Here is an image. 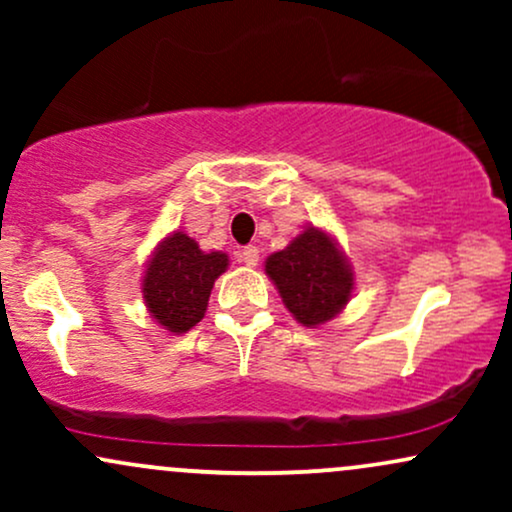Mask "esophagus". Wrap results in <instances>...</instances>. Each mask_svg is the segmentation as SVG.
I'll use <instances>...</instances> for the list:
<instances>
[{
  "mask_svg": "<svg viewBox=\"0 0 512 512\" xmlns=\"http://www.w3.org/2000/svg\"><path fill=\"white\" fill-rule=\"evenodd\" d=\"M240 262L248 264V267H255V264L260 262V252H257V248H252V245H248V248L240 250Z\"/></svg>",
  "mask_w": 512,
  "mask_h": 512,
  "instance_id": "34e87169",
  "label": "esophagus"
}]
</instances>
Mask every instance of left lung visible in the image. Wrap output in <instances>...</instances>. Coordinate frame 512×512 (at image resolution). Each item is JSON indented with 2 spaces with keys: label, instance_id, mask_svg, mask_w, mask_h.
Segmentation results:
<instances>
[{
  "label": "left lung",
  "instance_id": "1",
  "mask_svg": "<svg viewBox=\"0 0 512 512\" xmlns=\"http://www.w3.org/2000/svg\"><path fill=\"white\" fill-rule=\"evenodd\" d=\"M264 272L279 289L289 313L305 327L325 325L349 303L354 291L351 264L320 228H305L286 250L267 257Z\"/></svg>",
  "mask_w": 512,
  "mask_h": 512
}]
</instances>
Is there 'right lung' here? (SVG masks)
Segmentation results:
<instances>
[{
    "label": "right lung",
    "mask_w": 512,
    "mask_h": 512,
    "mask_svg": "<svg viewBox=\"0 0 512 512\" xmlns=\"http://www.w3.org/2000/svg\"><path fill=\"white\" fill-rule=\"evenodd\" d=\"M226 267L223 252H202L187 233L175 231L158 245L144 274L142 293L151 317L168 332H190L207 313L209 293Z\"/></svg>",
    "instance_id": "1"
}]
</instances>
